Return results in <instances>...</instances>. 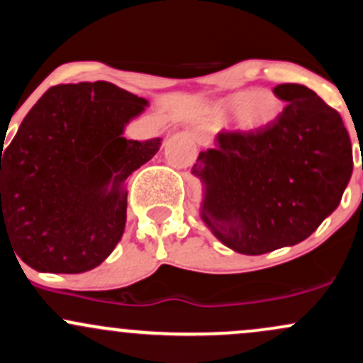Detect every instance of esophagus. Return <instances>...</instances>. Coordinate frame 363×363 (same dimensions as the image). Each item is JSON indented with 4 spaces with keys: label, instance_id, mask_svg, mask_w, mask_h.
<instances>
[{
    "label": "esophagus",
    "instance_id": "esophagus-1",
    "mask_svg": "<svg viewBox=\"0 0 363 363\" xmlns=\"http://www.w3.org/2000/svg\"><path fill=\"white\" fill-rule=\"evenodd\" d=\"M194 138H196L199 145H208L211 136H209V133L204 130V128H196V131H194Z\"/></svg>",
    "mask_w": 363,
    "mask_h": 363
}]
</instances>
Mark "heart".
I'll list each match as a JSON object with an SVG mask.
<instances>
[{
  "label": "heart",
  "instance_id": "b5f03b06",
  "mask_svg": "<svg viewBox=\"0 0 363 363\" xmlns=\"http://www.w3.org/2000/svg\"><path fill=\"white\" fill-rule=\"evenodd\" d=\"M221 108L239 116L240 126L245 130H259L277 119L280 102L270 91H240L225 99Z\"/></svg>",
  "mask_w": 363,
  "mask_h": 363
}]
</instances>
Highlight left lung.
I'll return each instance as SVG.
<instances>
[{
	"label": "left lung",
	"instance_id": "1",
	"mask_svg": "<svg viewBox=\"0 0 363 363\" xmlns=\"http://www.w3.org/2000/svg\"><path fill=\"white\" fill-rule=\"evenodd\" d=\"M274 93L287 102L274 123L221 131L192 167L204 186L202 220L240 255L305 240L352 178V142L339 112L303 84H279Z\"/></svg>",
	"mask_w": 363,
	"mask_h": 363
}]
</instances>
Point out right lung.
I'll return each mask as SVG.
<instances>
[{
	"mask_svg": "<svg viewBox=\"0 0 363 363\" xmlns=\"http://www.w3.org/2000/svg\"><path fill=\"white\" fill-rule=\"evenodd\" d=\"M145 107L107 81L50 88L1 145V245L38 272L99 267L123 237L124 182L161 147L123 136Z\"/></svg>",
	"mask_w": 363,
	"mask_h": 363,
	"instance_id": "add662e5",
	"label": "right lung"
}]
</instances>
